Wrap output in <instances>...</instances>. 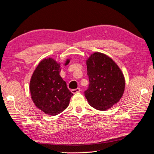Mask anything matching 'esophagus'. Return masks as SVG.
I'll return each instance as SVG.
<instances>
[{"label": "esophagus", "instance_id": "esophagus-1", "mask_svg": "<svg viewBox=\"0 0 154 154\" xmlns=\"http://www.w3.org/2000/svg\"><path fill=\"white\" fill-rule=\"evenodd\" d=\"M80 92V88H76V89H73L72 90V92L73 94H76V93H78Z\"/></svg>", "mask_w": 154, "mask_h": 154}]
</instances>
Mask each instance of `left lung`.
Returning a JSON list of instances; mask_svg holds the SVG:
<instances>
[{
	"label": "left lung",
	"instance_id": "obj_1",
	"mask_svg": "<svg viewBox=\"0 0 154 154\" xmlns=\"http://www.w3.org/2000/svg\"><path fill=\"white\" fill-rule=\"evenodd\" d=\"M90 84L84 94L92 107L106 110L117 103L125 90V78L121 69L108 56L94 52L86 60Z\"/></svg>",
	"mask_w": 154,
	"mask_h": 154
}]
</instances>
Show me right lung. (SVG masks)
<instances>
[{"label":"right lung","instance_id":"add662e5","mask_svg":"<svg viewBox=\"0 0 154 154\" xmlns=\"http://www.w3.org/2000/svg\"><path fill=\"white\" fill-rule=\"evenodd\" d=\"M66 59L64 66L70 62ZM60 64L47 58L40 61L31 77V98L36 107L46 114L56 116L66 108L73 94L60 76Z\"/></svg>","mask_w":154,"mask_h":154}]
</instances>
